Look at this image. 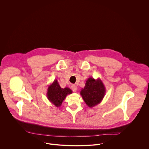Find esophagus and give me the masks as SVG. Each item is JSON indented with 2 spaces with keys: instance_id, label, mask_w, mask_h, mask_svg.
Instances as JSON below:
<instances>
[{
  "instance_id": "obj_1",
  "label": "esophagus",
  "mask_w": 149,
  "mask_h": 149,
  "mask_svg": "<svg viewBox=\"0 0 149 149\" xmlns=\"http://www.w3.org/2000/svg\"><path fill=\"white\" fill-rule=\"evenodd\" d=\"M71 88L73 90L74 92H76L77 90V87L75 86V85H72V86H71Z\"/></svg>"
}]
</instances>
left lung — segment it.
Segmentation results:
<instances>
[{
    "label": "left lung",
    "instance_id": "left-lung-1",
    "mask_svg": "<svg viewBox=\"0 0 149 149\" xmlns=\"http://www.w3.org/2000/svg\"><path fill=\"white\" fill-rule=\"evenodd\" d=\"M105 92V87L100 78L95 79L90 77L87 79L84 88L81 89L80 95L88 107L93 108L102 101Z\"/></svg>",
    "mask_w": 149,
    "mask_h": 149
}]
</instances>
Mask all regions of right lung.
Listing matches in <instances>:
<instances>
[{
	"label": "right lung",
	"instance_id": "1",
	"mask_svg": "<svg viewBox=\"0 0 149 149\" xmlns=\"http://www.w3.org/2000/svg\"><path fill=\"white\" fill-rule=\"evenodd\" d=\"M47 90V98L56 107H59L66 97L68 94L72 93V91L68 87L62 88L57 79H55L53 82L49 85Z\"/></svg>",
	"mask_w": 149,
	"mask_h": 149
}]
</instances>
